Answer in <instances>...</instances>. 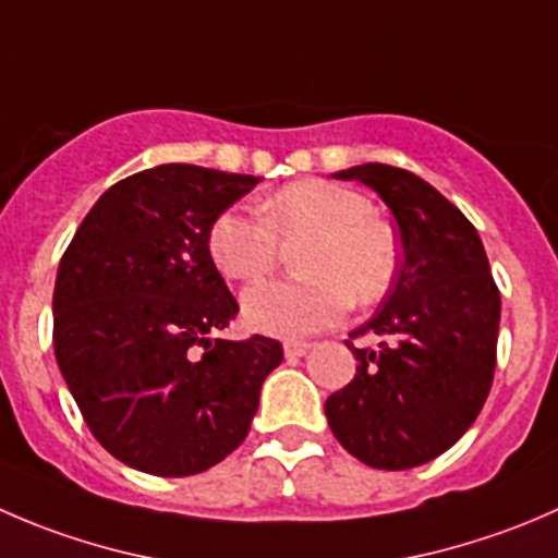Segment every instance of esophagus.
Listing matches in <instances>:
<instances>
[{"label": "esophagus", "mask_w": 558, "mask_h": 558, "mask_svg": "<svg viewBox=\"0 0 558 558\" xmlns=\"http://www.w3.org/2000/svg\"><path fill=\"white\" fill-rule=\"evenodd\" d=\"M307 351H311V343H307V340H286V343H283V354L289 356V360L305 356Z\"/></svg>", "instance_id": "34e87169"}]
</instances>
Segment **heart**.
Returning <instances> with one entry per match:
<instances>
[{
    "label": "heart",
    "mask_w": 558,
    "mask_h": 558,
    "mask_svg": "<svg viewBox=\"0 0 558 558\" xmlns=\"http://www.w3.org/2000/svg\"><path fill=\"white\" fill-rule=\"evenodd\" d=\"M300 269L311 278L256 286L242 300L253 329L311 335L338 322L351 296L362 305L389 289L398 247L387 223L373 218L362 193L327 180H300L267 198L262 218L226 209L207 234L209 258L229 280L256 283L280 262V242H300Z\"/></svg>",
    "instance_id": "heart-1"
}]
</instances>
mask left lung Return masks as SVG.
Returning a JSON list of instances; mask_svg holds the SVG:
<instances>
[{
    "instance_id": "8db88e82",
    "label": "left lung",
    "mask_w": 558,
    "mask_h": 558,
    "mask_svg": "<svg viewBox=\"0 0 558 558\" xmlns=\"http://www.w3.org/2000/svg\"><path fill=\"white\" fill-rule=\"evenodd\" d=\"M338 180L373 187L400 229L392 289L349 335L356 373L324 403L335 439L373 469H414L450 450L477 420L496 371L501 296L477 229L434 185L365 163ZM356 337L376 347L356 350Z\"/></svg>"
}]
</instances>
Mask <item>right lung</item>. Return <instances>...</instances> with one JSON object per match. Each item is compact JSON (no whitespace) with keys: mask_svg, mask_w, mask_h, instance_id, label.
Returning a JSON list of instances; mask_svg holds the SVG:
<instances>
[{"mask_svg":"<svg viewBox=\"0 0 558 558\" xmlns=\"http://www.w3.org/2000/svg\"><path fill=\"white\" fill-rule=\"evenodd\" d=\"M256 185L191 163L138 171L97 198L59 262V371L92 436L138 472L187 477L231 456L283 362L275 338H213L240 305L209 226Z\"/></svg>","mask_w":558,"mask_h":558,"instance_id":"add662e5","label":"right lung"}]
</instances>
